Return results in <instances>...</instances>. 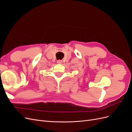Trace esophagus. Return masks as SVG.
I'll use <instances>...</instances> for the list:
<instances>
[{
    "mask_svg": "<svg viewBox=\"0 0 132 132\" xmlns=\"http://www.w3.org/2000/svg\"><path fill=\"white\" fill-rule=\"evenodd\" d=\"M57 63H58V64H62L63 61H62V60H58V61H57Z\"/></svg>",
    "mask_w": 132,
    "mask_h": 132,
    "instance_id": "34e87169",
    "label": "esophagus"
}]
</instances>
